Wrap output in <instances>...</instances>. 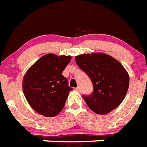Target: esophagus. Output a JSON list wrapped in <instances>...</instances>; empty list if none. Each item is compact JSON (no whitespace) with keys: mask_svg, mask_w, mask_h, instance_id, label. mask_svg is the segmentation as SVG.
<instances>
[{"mask_svg":"<svg viewBox=\"0 0 147 147\" xmlns=\"http://www.w3.org/2000/svg\"><path fill=\"white\" fill-rule=\"evenodd\" d=\"M76 90H77V91H81V87H80V86H77V87L76 88Z\"/></svg>","mask_w":147,"mask_h":147,"instance_id":"esophagus-1","label":"esophagus"}]
</instances>
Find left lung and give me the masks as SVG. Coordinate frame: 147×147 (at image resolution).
<instances>
[{
  "instance_id": "left-lung-1",
  "label": "left lung",
  "mask_w": 147,
  "mask_h": 147,
  "mask_svg": "<svg viewBox=\"0 0 147 147\" xmlns=\"http://www.w3.org/2000/svg\"><path fill=\"white\" fill-rule=\"evenodd\" d=\"M75 60L93 84L91 94L82 95L88 106L99 115H106L117 107L129 85V76L123 66L111 56L100 53L80 55Z\"/></svg>"
}]
</instances>
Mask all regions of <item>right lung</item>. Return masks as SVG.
Masks as SVG:
<instances>
[{
	"label": "right lung",
	"instance_id": "add662e5",
	"mask_svg": "<svg viewBox=\"0 0 147 147\" xmlns=\"http://www.w3.org/2000/svg\"><path fill=\"white\" fill-rule=\"evenodd\" d=\"M71 56L47 54L36 61L26 73L23 91L27 102L40 115H57L65 106L73 88L62 75Z\"/></svg>",
	"mask_w": 147,
	"mask_h": 147
}]
</instances>
